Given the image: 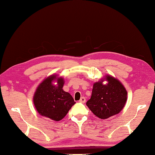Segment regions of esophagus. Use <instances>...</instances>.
<instances>
[{"mask_svg": "<svg viewBox=\"0 0 155 155\" xmlns=\"http://www.w3.org/2000/svg\"><path fill=\"white\" fill-rule=\"evenodd\" d=\"M79 102H80V103H81V104H84V103L86 102V99H85V97H81V99H80Z\"/></svg>", "mask_w": 155, "mask_h": 155, "instance_id": "obj_1", "label": "esophagus"}]
</instances>
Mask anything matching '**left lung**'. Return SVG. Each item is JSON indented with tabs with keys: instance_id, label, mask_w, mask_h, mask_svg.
Returning <instances> with one entry per match:
<instances>
[{
	"instance_id": "left-lung-1",
	"label": "left lung",
	"mask_w": 155,
	"mask_h": 155,
	"mask_svg": "<svg viewBox=\"0 0 155 155\" xmlns=\"http://www.w3.org/2000/svg\"><path fill=\"white\" fill-rule=\"evenodd\" d=\"M106 85L103 81L94 84L91 99L86 102L94 115L101 119H107L123 110L127 101V92L116 78L107 75Z\"/></svg>"
}]
</instances>
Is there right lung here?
Here are the masks:
<instances>
[{
    "instance_id": "add662e5",
    "label": "right lung",
    "mask_w": 155,
    "mask_h": 155,
    "mask_svg": "<svg viewBox=\"0 0 155 155\" xmlns=\"http://www.w3.org/2000/svg\"><path fill=\"white\" fill-rule=\"evenodd\" d=\"M57 80L58 84L55 86L52 82ZM64 80L51 75L38 86L35 92L33 101L39 114L55 121L62 120L69 110L75 104L69 93L62 90Z\"/></svg>"
}]
</instances>
